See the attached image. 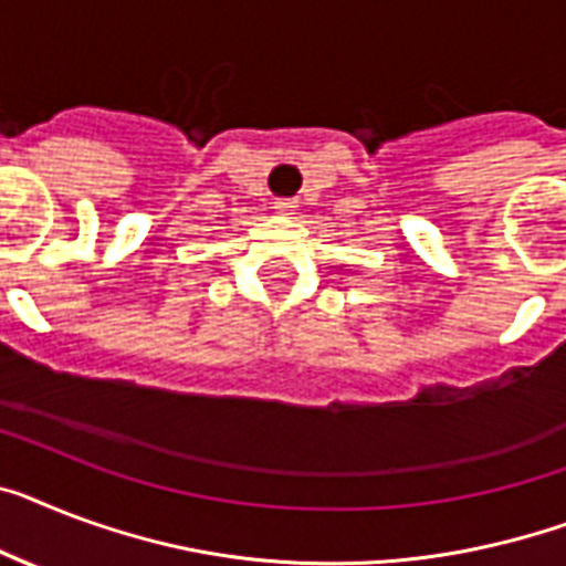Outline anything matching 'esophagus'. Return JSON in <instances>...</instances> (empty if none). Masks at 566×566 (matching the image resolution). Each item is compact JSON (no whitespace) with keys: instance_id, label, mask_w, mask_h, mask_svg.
Segmentation results:
<instances>
[{"instance_id":"esophagus-1","label":"esophagus","mask_w":566,"mask_h":566,"mask_svg":"<svg viewBox=\"0 0 566 566\" xmlns=\"http://www.w3.org/2000/svg\"><path fill=\"white\" fill-rule=\"evenodd\" d=\"M294 208H297L294 199H277V202H274V210H277V213H292Z\"/></svg>"}]
</instances>
